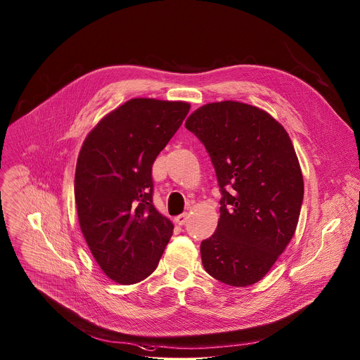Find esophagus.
Here are the masks:
<instances>
[{"instance_id": "obj_1", "label": "esophagus", "mask_w": 360, "mask_h": 360, "mask_svg": "<svg viewBox=\"0 0 360 360\" xmlns=\"http://www.w3.org/2000/svg\"><path fill=\"white\" fill-rule=\"evenodd\" d=\"M187 219H188V213H187V212H184V213H181V214H179V216H176V217H174V221H176L177 224L183 226V224H186Z\"/></svg>"}]
</instances>
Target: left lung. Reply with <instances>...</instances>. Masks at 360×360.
I'll use <instances>...</instances> for the list:
<instances>
[{
	"label": "left lung",
	"instance_id": "1",
	"mask_svg": "<svg viewBox=\"0 0 360 360\" xmlns=\"http://www.w3.org/2000/svg\"><path fill=\"white\" fill-rule=\"evenodd\" d=\"M186 127L205 146L221 193L216 231L201 243L202 264L224 284H255L300 219L304 179L291 139L266 110L237 101L206 103Z\"/></svg>",
	"mask_w": 360,
	"mask_h": 360
}]
</instances>
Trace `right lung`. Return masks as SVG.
Wrapping results in <instances>:
<instances>
[{
	"label": "right lung",
	"mask_w": 360,
	"mask_h": 360,
	"mask_svg": "<svg viewBox=\"0 0 360 360\" xmlns=\"http://www.w3.org/2000/svg\"><path fill=\"white\" fill-rule=\"evenodd\" d=\"M188 110L181 101L133 98L103 116L82 146L75 174L80 229L119 284L147 278L173 234L153 204V165Z\"/></svg>",
	"instance_id": "1"
}]
</instances>
